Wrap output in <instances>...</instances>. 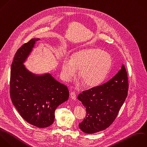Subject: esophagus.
Segmentation results:
<instances>
[{"label":"esophagus","instance_id":"esophagus-1","mask_svg":"<svg viewBox=\"0 0 147 147\" xmlns=\"http://www.w3.org/2000/svg\"><path fill=\"white\" fill-rule=\"evenodd\" d=\"M70 96H71V98L73 100H75L76 99V94L75 92H71V94H70Z\"/></svg>","mask_w":147,"mask_h":147}]
</instances>
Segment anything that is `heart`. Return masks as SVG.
<instances>
[{"mask_svg": "<svg viewBox=\"0 0 147 147\" xmlns=\"http://www.w3.org/2000/svg\"><path fill=\"white\" fill-rule=\"evenodd\" d=\"M111 64L112 57L109 53L97 48L83 49L74 53L71 59H64L61 66L62 76L69 81L79 70V76L84 86L94 87L103 81Z\"/></svg>", "mask_w": 147, "mask_h": 147, "instance_id": "obj_1", "label": "heart"}]
</instances>
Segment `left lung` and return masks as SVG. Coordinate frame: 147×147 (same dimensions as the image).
<instances>
[{"instance_id":"8db88e82","label":"left lung","mask_w":147,"mask_h":147,"mask_svg":"<svg viewBox=\"0 0 147 147\" xmlns=\"http://www.w3.org/2000/svg\"><path fill=\"white\" fill-rule=\"evenodd\" d=\"M127 75L125 68L104 84L84 91L78 99L86 110V116L79 124L84 133H95L107 128L117 116L127 95Z\"/></svg>"}]
</instances>
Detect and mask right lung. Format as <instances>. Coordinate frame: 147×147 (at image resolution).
I'll return each instance as SVG.
<instances>
[{
    "label": "right lung",
    "mask_w": 147,
    "mask_h": 147,
    "mask_svg": "<svg viewBox=\"0 0 147 147\" xmlns=\"http://www.w3.org/2000/svg\"><path fill=\"white\" fill-rule=\"evenodd\" d=\"M33 38L16 52L11 68L10 97L21 117L28 123L40 127L51 126L56 108L67 101L69 91L49 73L36 74L24 65L36 42Z\"/></svg>",
    "instance_id": "1"
}]
</instances>
